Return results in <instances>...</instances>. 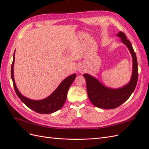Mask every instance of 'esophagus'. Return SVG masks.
I'll return each instance as SVG.
<instances>
[{
	"instance_id": "obj_1",
	"label": "esophagus",
	"mask_w": 149,
	"mask_h": 149,
	"mask_svg": "<svg viewBox=\"0 0 149 149\" xmlns=\"http://www.w3.org/2000/svg\"><path fill=\"white\" fill-rule=\"evenodd\" d=\"M79 72H81V71H82V70H81V69H80V70H79Z\"/></svg>"
}]
</instances>
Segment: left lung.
I'll return each instance as SVG.
<instances>
[{
  "mask_svg": "<svg viewBox=\"0 0 149 149\" xmlns=\"http://www.w3.org/2000/svg\"><path fill=\"white\" fill-rule=\"evenodd\" d=\"M117 36L127 47L132 57V72L130 81L124 86L113 89L102 84L96 78L88 73L84 74L88 97L94 106L101 109H114L127 101L136 88L138 79L137 60L136 53L125 35L119 31Z\"/></svg>",
  "mask_w": 149,
  "mask_h": 149,
  "instance_id": "left-lung-1",
  "label": "left lung"
}]
</instances>
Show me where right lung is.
I'll list each match as a JSON object with an SVG mask.
<instances>
[{
	"mask_svg": "<svg viewBox=\"0 0 149 149\" xmlns=\"http://www.w3.org/2000/svg\"><path fill=\"white\" fill-rule=\"evenodd\" d=\"M14 62L15 52L13 53V62L11 66V78L15 93L20 100L30 109L39 114H50L60 109L66 100L68 91L70 86L76 77V74L74 73L70 75L64 80H63V81L59 84L57 88L47 97L40 100H30L22 95L15 84L14 74H13Z\"/></svg>",
	"mask_w": 149,
	"mask_h": 149,
	"instance_id": "add662e5",
	"label": "right lung"
}]
</instances>
